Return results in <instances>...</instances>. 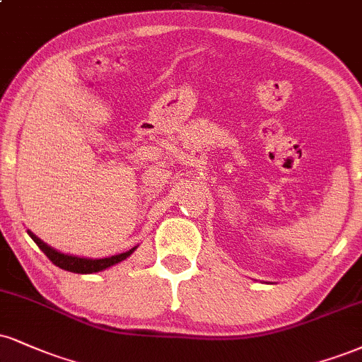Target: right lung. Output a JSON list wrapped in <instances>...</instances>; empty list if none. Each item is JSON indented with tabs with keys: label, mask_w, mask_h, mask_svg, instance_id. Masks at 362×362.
<instances>
[{
	"label": "right lung",
	"mask_w": 362,
	"mask_h": 362,
	"mask_svg": "<svg viewBox=\"0 0 362 362\" xmlns=\"http://www.w3.org/2000/svg\"><path fill=\"white\" fill-rule=\"evenodd\" d=\"M30 238L33 239L35 243H37V246L40 247V250L45 252V256L49 258L52 263L55 264V267L65 269V272H72V273H95V272H101V269H106L112 267V264L119 263V261H123L128 258L132 252L136 250V247H132L129 251L126 252H121V255H116V256H110V258H103V259H87V258H77V256H69V255H62V252L52 250L50 246H47L45 243L42 241V239H38L35 236L33 233H30Z\"/></svg>",
	"instance_id": "obj_1"
}]
</instances>
